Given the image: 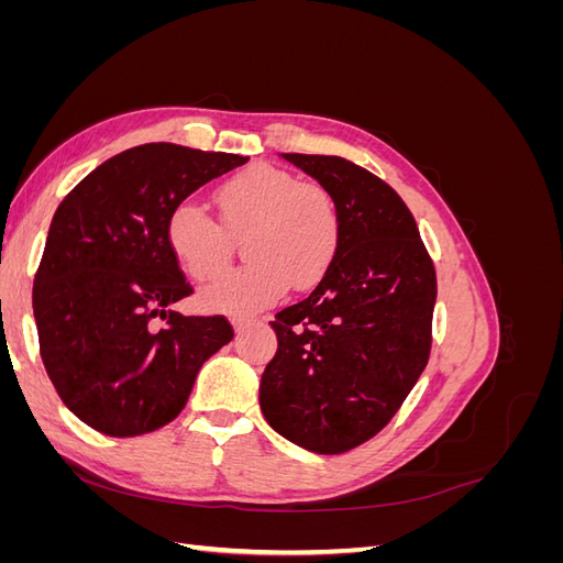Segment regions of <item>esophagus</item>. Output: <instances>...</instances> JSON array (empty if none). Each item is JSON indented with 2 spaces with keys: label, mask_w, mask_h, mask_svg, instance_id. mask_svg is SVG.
Listing matches in <instances>:
<instances>
[{
  "label": "esophagus",
  "mask_w": 563,
  "mask_h": 563,
  "mask_svg": "<svg viewBox=\"0 0 563 563\" xmlns=\"http://www.w3.org/2000/svg\"><path fill=\"white\" fill-rule=\"evenodd\" d=\"M232 327H234L236 333H242L244 329L251 327V319H232Z\"/></svg>",
  "instance_id": "1"
}]
</instances>
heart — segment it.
Returning <instances> with one entry per match:
<instances>
[{"instance_id": "1", "label": "heart", "mask_w": 563, "mask_h": 563, "mask_svg": "<svg viewBox=\"0 0 563 563\" xmlns=\"http://www.w3.org/2000/svg\"><path fill=\"white\" fill-rule=\"evenodd\" d=\"M220 225L199 203L183 201L166 220V244L195 282H209L230 265L234 244L246 234V267L203 288V310L234 317L277 302L286 286L308 291L331 269L343 240L335 197L319 183L267 164L251 166L218 187Z\"/></svg>"}]
</instances>
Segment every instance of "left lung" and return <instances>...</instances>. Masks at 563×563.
<instances>
[{"label": "left lung", "mask_w": 563, "mask_h": 563, "mask_svg": "<svg viewBox=\"0 0 563 563\" xmlns=\"http://www.w3.org/2000/svg\"><path fill=\"white\" fill-rule=\"evenodd\" d=\"M282 157L335 197L343 240L314 291L269 321L279 347L261 408L288 441L335 455L376 437L428 366L437 272L385 180L343 157Z\"/></svg>", "instance_id": "1"}]
</instances>
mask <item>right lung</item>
Here are the masks:
<instances>
[{
	"instance_id": "add662e5",
	"label": "right lung",
	"mask_w": 563,
	"mask_h": 563,
	"mask_svg": "<svg viewBox=\"0 0 563 563\" xmlns=\"http://www.w3.org/2000/svg\"><path fill=\"white\" fill-rule=\"evenodd\" d=\"M246 162L147 143L100 164L60 201L32 310L48 378L89 428L108 437L164 428L203 362L234 338L225 317L172 310L192 286L166 244V220L203 183Z\"/></svg>"
}]
</instances>
